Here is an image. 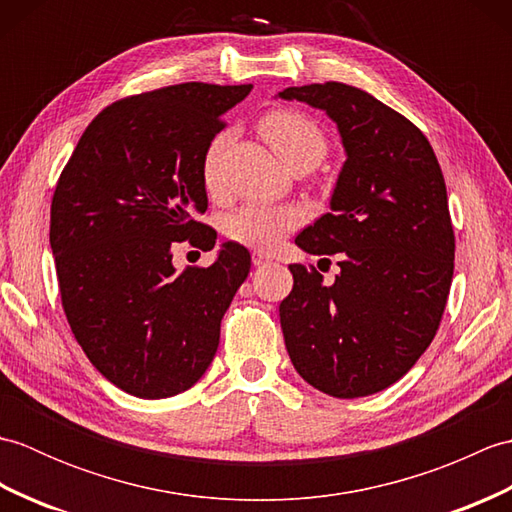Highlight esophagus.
Here are the masks:
<instances>
[{"mask_svg":"<svg viewBox=\"0 0 512 512\" xmlns=\"http://www.w3.org/2000/svg\"><path fill=\"white\" fill-rule=\"evenodd\" d=\"M266 264H270V255H266V253H262V250H255L253 253V266H266Z\"/></svg>","mask_w":512,"mask_h":512,"instance_id":"1","label":"esophagus"}]
</instances>
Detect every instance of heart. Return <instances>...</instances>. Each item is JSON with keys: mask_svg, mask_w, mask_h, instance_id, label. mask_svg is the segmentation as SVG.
Here are the masks:
<instances>
[{"mask_svg": "<svg viewBox=\"0 0 512 512\" xmlns=\"http://www.w3.org/2000/svg\"><path fill=\"white\" fill-rule=\"evenodd\" d=\"M262 134L288 167L303 165V162L319 165L325 151H328V140H325L321 127L301 112L275 110L266 114L262 121ZM228 143H231V132H220L204 151L202 180L206 191L213 195L224 189L222 160ZM301 220L303 215L295 206L248 202L231 215H226L224 233L237 244L270 250Z\"/></svg>", "mask_w": 512, "mask_h": 512, "instance_id": "1", "label": "heart"}]
</instances>
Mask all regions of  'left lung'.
<instances>
[{
  "label": "left lung",
  "instance_id": "obj_1",
  "mask_svg": "<svg viewBox=\"0 0 512 512\" xmlns=\"http://www.w3.org/2000/svg\"><path fill=\"white\" fill-rule=\"evenodd\" d=\"M279 99L323 110L339 127L347 160L330 213L295 244L339 255L341 273L292 264L281 301L286 350L299 376L334 398H361L394 385L416 365L447 306L455 235L447 184L420 129L352 85L312 83Z\"/></svg>",
  "mask_w": 512,
  "mask_h": 512
}]
</instances>
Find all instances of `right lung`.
I'll use <instances>...</instances> for the list:
<instances>
[{
  "mask_svg": "<svg viewBox=\"0 0 512 512\" xmlns=\"http://www.w3.org/2000/svg\"><path fill=\"white\" fill-rule=\"evenodd\" d=\"M253 85L180 83L112 103L85 129L61 171L50 248L63 312L99 372L136 398L193 387L220 345V323L250 270L222 244L209 268H173V246L202 250L217 233L202 158L222 114Z\"/></svg>",
  "mask_w": 512,
  "mask_h": 512,
  "instance_id": "obj_1",
  "label": "right lung"
}]
</instances>
